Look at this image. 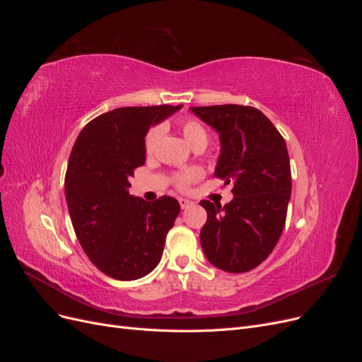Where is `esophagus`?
Returning a JSON list of instances; mask_svg holds the SVG:
<instances>
[{
    "label": "esophagus",
    "instance_id": "1",
    "mask_svg": "<svg viewBox=\"0 0 362 362\" xmlns=\"http://www.w3.org/2000/svg\"><path fill=\"white\" fill-rule=\"evenodd\" d=\"M192 204H193V202H192L190 199H185V198H181V199H180V205H181V208H189Z\"/></svg>",
    "mask_w": 362,
    "mask_h": 362
}]
</instances>
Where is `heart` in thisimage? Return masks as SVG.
I'll list each match as a JSON object with an SVG mask.
<instances>
[{"label":"heart","mask_w":362,"mask_h":362,"mask_svg":"<svg viewBox=\"0 0 362 362\" xmlns=\"http://www.w3.org/2000/svg\"><path fill=\"white\" fill-rule=\"evenodd\" d=\"M181 133L184 136V139L187 140V144L194 148V146H206V141H208V133L206 129L204 128V125L201 122H198L196 119H185L181 122ZM161 134V128L160 127H154L149 129V133L146 134L145 139V149L146 152H151L154 149L157 140L160 139ZM202 177V170L199 168H190V169H185L178 172L175 175V185H177L178 189L185 190L189 187V185L194 181H198Z\"/></svg>","instance_id":"b5f03b06"}]
</instances>
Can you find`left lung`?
I'll use <instances>...</instances> for the list:
<instances>
[{"mask_svg":"<svg viewBox=\"0 0 362 362\" xmlns=\"http://www.w3.org/2000/svg\"><path fill=\"white\" fill-rule=\"evenodd\" d=\"M190 110L218 133L221 156L214 175L234 185L231 202L201 201L206 210L202 250L217 269L249 272L270 255L286 225L291 194L286 140L255 107L226 104Z\"/></svg>","mask_w":362,"mask_h":362,"instance_id":"1","label":"left lung"}]
</instances>
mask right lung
<instances>
[{
  "instance_id": "add662e5",
  "label": "right lung",
  "mask_w": 362,
  "mask_h": 362,
  "mask_svg": "<svg viewBox=\"0 0 362 362\" xmlns=\"http://www.w3.org/2000/svg\"><path fill=\"white\" fill-rule=\"evenodd\" d=\"M182 105L120 107L95 117L75 140L64 193L76 238L93 264L117 281L146 276L161 259L178 201L129 194L145 164V136Z\"/></svg>"
}]
</instances>
